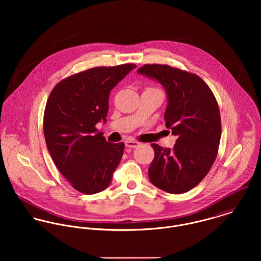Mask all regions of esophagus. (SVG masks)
I'll use <instances>...</instances> for the list:
<instances>
[{
    "label": "esophagus",
    "mask_w": 261,
    "mask_h": 261,
    "mask_svg": "<svg viewBox=\"0 0 261 261\" xmlns=\"http://www.w3.org/2000/svg\"><path fill=\"white\" fill-rule=\"evenodd\" d=\"M139 146H140V143L137 141H134V140L125 141V147H127V148H137Z\"/></svg>",
    "instance_id": "esophagus-1"
}]
</instances>
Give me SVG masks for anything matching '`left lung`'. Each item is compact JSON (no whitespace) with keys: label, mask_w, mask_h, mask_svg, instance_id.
<instances>
[{"label":"left lung","mask_w":261,"mask_h":261,"mask_svg":"<svg viewBox=\"0 0 261 261\" xmlns=\"http://www.w3.org/2000/svg\"><path fill=\"white\" fill-rule=\"evenodd\" d=\"M138 72L165 87V124L178 137L173 149L151 144L149 181L171 194L188 192L206 177L218 153L221 116L216 97L200 76L177 67L145 64Z\"/></svg>","instance_id":"obj_1"}]
</instances>
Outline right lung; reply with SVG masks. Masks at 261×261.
<instances>
[{
  "label": "right lung",
  "instance_id": "right-lung-1",
  "mask_svg": "<svg viewBox=\"0 0 261 261\" xmlns=\"http://www.w3.org/2000/svg\"><path fill=\"white\" fill-rule=\"evenodd\" d=\"M136 67L126 63L90 68L62 79L50 92L43 119L47 149L80 193H98L112 182L124 144L107 142L95 125L107 122L111 90Z\"/></svg>",
  "mask_w": 261,
  "mask_h": 261
}]
</instances>
